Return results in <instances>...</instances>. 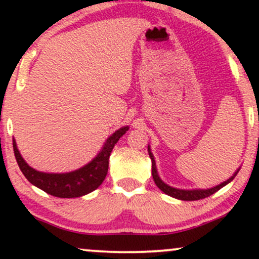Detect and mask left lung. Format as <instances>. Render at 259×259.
I'll use <instances>...</instances> for the list:
<instances>
[{
    "mask_svg": "<svg viewBox=\"0 0 259 259\" xmlns=\"http://www.w3.org/2000/svg\"><path fill=\"white\" fill-rule=\"evenodd\" d=\"M147 148H148V154H150V158H151V160H152V177H153L154 183H156V185L158 186V189L160 190V191H163L165 195L170 196V197L178 198V200L197 201V200H202V198H206V197H208V196L214 194V192L218 191V190H221L222 187L228 185L230 181H233V179L236 177V174L239 173V170H240V168H239L233 175H231L230 178H229L228 180L223 181L222 184H219V185H217V186L209 187V189H192V190L177 189V187L168 185V184H165L164 181L160 179L159 175H158V171H157L156 160H154L153 153L151 152V147L148 146Z\"/></svg>",
    "mask_w": 259,
    "mask_h": 259,
    "instance_id": "obj_1",
    "label": "left lung"
}]
</instances>
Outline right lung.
Returning <instances> with one entry per match:
<instances>
[{"label": "right lung", "instance_id": "obj_1", "mask_svg": "<svg viewBox=\"0 0 259 259\" xmlns=\"http://www.w3.org/2000/svg\"><path fill=\"white\" fill-rule=\"evenodd\" d=\"M127 130L129 126H123L113 133L95 158L84 167L68 173H45L30 167L18 150L16 140H13L14 156L22 173L34 186L55 197H80L95 191L103 183L108 171V159L113 147Z\"/></svg>", "mask_w": 259, "mask_h": 259}]
</instances>
